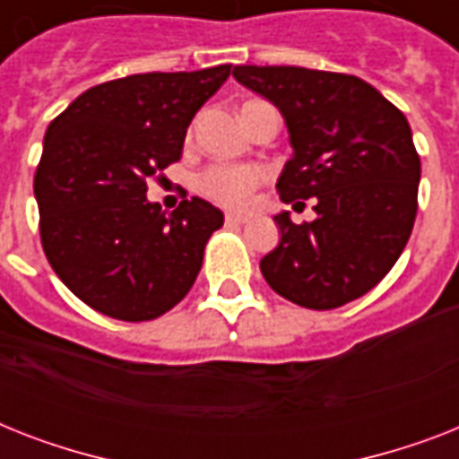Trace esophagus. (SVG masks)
Returning <instances> with one entry per match:
<instances>
[{"instance_id":"1","label":"esophagus","mask_w":459,"mask_h":459,"mask_svg":"<svg viewBox=\"0 0 459 459\" xmlns=\"http://www.w3.org/2000/svg\"><path fill=\"white\" fill-rule=\"evenodd\" d=\"M247 221H250V216L247 214H236V212H229V214H226V223H229V226H243V223Z\"/></svg>"}]
</instances>
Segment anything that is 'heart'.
Wrapping results in <instances>:
<instances>
[{
  "label": "heart",
  "mask_w": 459,
  "mask_h": 459,
  "mask_svg": "<svg viewBox=\"0 0 459 459\" xmlns=\"http://www.w3.org/2000/svg\"><path fill=\"white\" fill-rule=\"evenodd\" d=\"M264 173L257 166L216 164L197 176L195 187L207 200L229 209H243L252 202V195L262 186Z\"/></svg>",
  "instance_id": "1"
}]
</instances>
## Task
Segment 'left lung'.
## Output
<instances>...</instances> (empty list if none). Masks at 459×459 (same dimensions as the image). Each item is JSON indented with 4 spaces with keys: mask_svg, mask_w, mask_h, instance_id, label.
I'll return each instance as SVG.
<instances>
[{
    "mask_svg": "<svg viewBox=\"0 0 459 459\" xmlns=\"http://www.w3.org/2000/svg\"><path fill=\"white\" fill-rule=\"evenodd\" d=\"M233 78L286 118L281 200L314 197L316 212L312 223L273 216L281 243L259 262L266 283L307 309L362 298L398 262L417 216L421 164L405 114L357 75L236 66Z\"/></svg>",
    "mask_w": 459,
    "mask_h": 459,
    "instance_id": "1",
    "label": "left lung"
}]
</instances>
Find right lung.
<instances>
[{
    "label": "right lung",
    "mask_w": 459,
    "mask_h": 459,
    "mask_svg": "<svg viewBox=\"0 0 459 459\" xmlns=\"http://www.w3.org/2000/svg\"><path fill=\"white\" fill-rule=\"evenodd\" d=\"M229 75L230 64L126 75L85 90L47 128L35 171L42 247L97 312L157 319L193 288L223 214L200 197L166 214L147 180L178 161L187 126Z\"/></svg>",
    "instance_id": "obj_1"
}]
</instances>
